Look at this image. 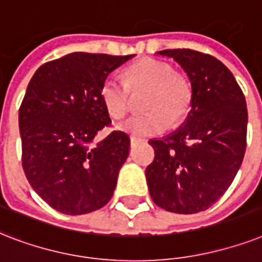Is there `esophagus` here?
I'll return each instance as SVG.
<instances>
[{"label":"esophagus","instance_id":"34e87169","mask_svg":"<svg viewBox=\"0 0 262 262\" xmlns=\"http://www.w3.org/2000/svg\"><path fill=\"white\" fill-rule=\"evenodd\" d=\"M129 143H131V147H134V146H137L139 143V139L135 137H131L129 138Z\"/></svg>","mask_w":262,"mask_h":262}]
</instances>
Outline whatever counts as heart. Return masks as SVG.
Wrapping results in <instances>:
<instances>
[{"label":"heart","mask_w":262,"mask_h":262,"mask_svg":"<svg viewBox=\"0 0 262 262\" xmlns=\"http://www.w3.org/2000/svg\"><path fill=\"white\" fill-rule=\"evenodd\" d=\"M146 93L142 109L146 113L129 117L117 128L133 137H153L187 119L192 90L187 78L171 64L157 58H142L124 71V82L108 76L101 86V98L113 119H123L131 111L133 96Z\"/></svg>","instance_id":"heart-1"}]
</instances>
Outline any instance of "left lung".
Instances as JSON below:
<instances>
[{
    "label": "left lung",
    "mask_w": 262,
    "mask_h": 262,
    "mask_svg": "<svg viewBox=\"0 0 262 262\" xmlns=\"http://www.w3.org/2000/svg\"><path fill=\"white\" fill-rule=\"evenodd\" d=\"M172 57L191 82V111L183 127L149 142L146 168L151 200L168 212L198 213L230 187L246 150L247 108L234 75L217 58L191 49L159 52Z\"/></svg>",
    "instance_id": "1"
}]
</instances>
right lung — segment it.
<instances>
[{
	"label": "right lung",
	"instance_id": "1",
	"mask_svg": "<svg viewBox=\"0 0 262 262\" xmlns=\"http://www.w3.org/2000/svg\"><path fill=\"white\" fill-rule=\"evenodd\" d=\"M71 53L40 66L19 109L21 164L28 183L64 214L98 210L112 198L119 171L129 153V137L112 131L101 86L133 57Z\"/></svg>",
	"mask_w": 262,
	"mask_h": 262
}]
</instances>
